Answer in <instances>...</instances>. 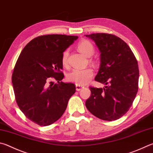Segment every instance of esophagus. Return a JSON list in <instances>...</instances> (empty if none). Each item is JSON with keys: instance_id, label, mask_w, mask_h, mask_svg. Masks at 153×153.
<instances>
[{"instance_id": "1", "label": "esophagus", "mask_w": 153, "mask_h": 153, "mask_svg": "<svg viewBox=\"0 0 153 153\" xmlns=\"http://www.w3.org/2000/svg\"><path fill=\"white\" fill-rule=\"evenodd\" d=\"M76 90L77 91H79V90H81L82 89L84 88V86L80 85H76Z\"/></svg>"}]
</instances>
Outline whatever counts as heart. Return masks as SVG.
Instances as JSON below:
<instances>
[{
    "label": "heart",
    "mask_w": 153,
    "mask_h": 153,
    "mask_svg": "<svg viewBox=\"0 0 153 153\" xmlns=\"http://www.w3.org/2000/svg\"><path fill=\"white\" fill-rule=\"evenodd\" d=\"M77 48L86 57H90L94 53V47L90 41L82 40L77 43ZM68 50H65L62 56V63L63 67L68 66ZM94 75V71L91 68L84 69H74L67 75L68 81L76 85H85L90 81Z\"/></svg>",
    "instance_id": "obj_1"
}]
</instances>
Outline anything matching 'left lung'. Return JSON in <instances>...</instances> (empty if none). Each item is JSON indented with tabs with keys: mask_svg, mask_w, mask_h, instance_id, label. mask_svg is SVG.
Returning a JSON list of instances; mask_svg holds the SVG:
<instances>
[{
	"mask_svg": "<svg viewBox=\"0 0 153 153\" xmlns=\"http://www.w3.org/2000/svg\"><path fill=\"white\" fill-rule=\"evenodd\" d=\"M100 51V67L95 80L105 86L90 87L87 109L97 118L112 121L121 118L131 107L138 90L139 69L129 46L116 36L108 33L85 35Z\"/></svg>",
	"mask_w": 153,
	"mask_h": 153,
	"instance_id": "left-lung-1",
	"label": "left lung"
}]
</instances>
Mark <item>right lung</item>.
Here are the masks:
<instances>
[{
	"instance_id": "add662e5",
	"label": "right lung",
	"mask_w": 153,
	"mask_h": 153,
	"mask_svg": "<svg viewBox=\"0 0 153 153\" xmlns=\"http://www.w3.org/2000/svg\"><path fill=\"white\" fill-rule=\"evenodd\" d=\"M77 37L39 36L27 44L16 61L12 75L16 102L25 116L39 126H49L60 118L76 92L74 84L62 82V56Z\"/></svg>"
}]
</instances>
